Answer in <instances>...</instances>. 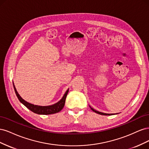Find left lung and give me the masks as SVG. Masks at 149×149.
I'll list each match as a JSON object with an SVG mask.
<instances>
[{
	"mask_svg": "<svg viewBox=\"0 0 149 149\" xmlns=\"http://www.w3.org/2000/svg\"><path fill=\"white\" fill-rule=\"evenodd\" d=\"M89 107H90V108H91V109L93 111H94V112H96V113H97V114H101V115H104V116H110V115H113V114H106V113H104V112H99V111H96L95 109H94L93 108H92L91 106H89Z\"/></svg>",
	"mask_w": 149,
	"mask_h": 149,
	"instance_id": "left-lung-1",
	"label": "left lung"
}]
</instances>
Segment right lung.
Masks as SVG:
<instances>
[{
  "label": "right lung",
  "instance_id": "add662e5",
  "mask_svg": "<svg viewBox=\"0 0 149 149\" xmlns=\"http://www.w3.org/2000/svg\"><path fill=\"white\" fill-rule=\"evenodd\" d=\"M13 88H14L16 95L18 99H19V100L20 101V102L23 104L25 107H27L29 109L34 112V113L38 114H43V115L55 114V113H57V112H59L60 111H61L65 106L66 97L69 91V89H68L67 91L65 92L64 96H63V97L61 99V100L56 103L54 104H52L50 106H42L34 105L33 104L29 103V102L25 101L24 99L19 95V94L18 93L13 83Z\"/></svg>",
  "mask_w": 149,
  "mask_h": 149
}]
</instances>
